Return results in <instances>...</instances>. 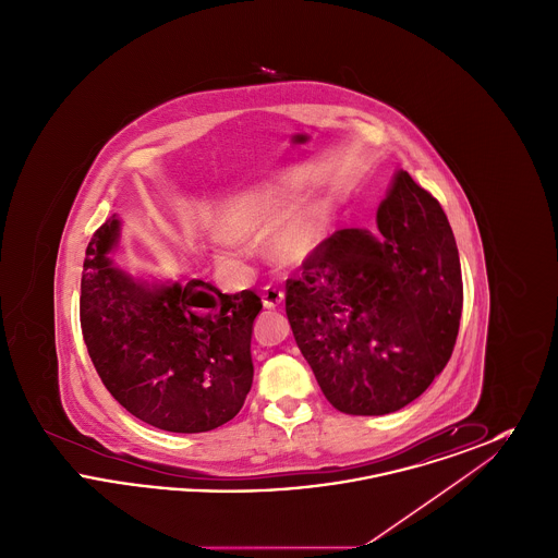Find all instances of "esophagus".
Listing matches in <instances>:
<instances>
[{"instance_id": "34e87169", "label": "esophagus", "mask_w": 558, "mask_h": 558, "mask_svg": "<svg viewBox=\"0 0 558 558\" xmlns=\"http://www.w3.org/2000/svg\"><path fill=\"white\" fill-rule=\"evenodd\" d=\"M262 301H264V307L274 310V307H278L284 301V292L276 289V287H266L264 294H262Z\"/></svg>"}]
</instances>
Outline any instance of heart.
Here are the masks:
<instances>
[{
  "label": "heart",
  "instance_id": "b5f03b06",
  "mask_svg": "<svg viewBox=\"0 0 558 558\" xmlns=\"http://www.w3.org/2000/svg\"><path fill=\"white\" fill-rule=\"evenodd\" d=\"M299 194L291 187L269 190L255 196H244L232 203L221 215V228L230 233L221 234L215 240V251L219 257L234 259L236 242L240 240H259L269 234V230L282 221L294 209ZM326 219L318 207H310L294 213L289 221H284L274 239L271 251L280 262L296 264L307 259L324 240Z\"/></svg>",
  "mask_w": 558,
  "mask_h": 558
}]
</instances>
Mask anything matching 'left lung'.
<instances>
[{
  "label": "left lung",
  "mask_w": 558,
  "mask_h": 558,
  "mask_svg": "<svg viewBox=\"0 0 558 558\" xmlns=\"http://www.w3.org/2000/svg\"><path fill=\"white\" fill-rule=\"evenodd\" d=\"M378 236L347 228L287 282L294 341L326 399L383 416L421 398L450 360L462 312L458 246L441 205L398 169Z\"/></svg>",
  "instance_id": "8db88e82"
}]
</instances>
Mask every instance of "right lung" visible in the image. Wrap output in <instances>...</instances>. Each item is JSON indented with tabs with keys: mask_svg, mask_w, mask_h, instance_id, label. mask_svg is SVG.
I'll list each match as a JSON object with an SVG mask.
<instances>
[{
	"mask_svg": "<svg viewBox=\"0 0 558 558\" xmlns=\"http://www.w3.org/2000/svg\"><path fill=\"white\" fill-rule=\"evenodd\" d=\"M119 239L112 215L89 240L81 276L83 341L105 387L135 418L169 433L226 425L253 385L262 299L133 276L112 259Z\"/></svg>",
	"mask_w": 558,
	"mask_h": 558,
	"instance_id": "obj_1",
	"label": "right lung"
}]
</instances>
